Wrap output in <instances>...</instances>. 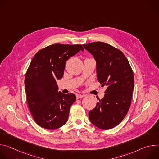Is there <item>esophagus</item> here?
Wrapping results in <instances>:
<instances>
[{"instance_id":"obj_1","label":"esophagus","mask_w":159,"mask_h":159,"mask_svg":"<svg viewBox=\"0 0 159 159\" xmlns=\"http://www.w3.org/2000/svg\"><path fill=\"white\" fill-rule=\"evenodd\" d=\"M84 96H85V95H84V94H77V96H76V97H77V99H79V98H83V97H84Z\"/></svg>"}]
</instances>
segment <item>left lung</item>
<instances>
[{
	"label": "left lung",
	"instance_id": "8db88e82",
	"mask_svg": "<svg viewBox=\"0 0 159 159\" xmlns=\"http://www.w3.org/2000/svg\"><path fill=\"white\" fill-rule=\"evenodd\" d=\"M96 61L98 80L107 85L105 95L96 106L89 112V120L102 129H109L119 125L130 107L134 87L131 67L125 55L118 49L104 42L83 44Z\"/></svg>",
	"mask_w": 159,
	"mask_h": 159
}]
</instances>
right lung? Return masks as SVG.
<instances>
[{"instance_id": "obj_1", "label": "right lung", "mask_w": 159, "mask_h": 159, "mask_svg": "<svg viewBox=\"0 0 159 159\" xmlns=\"http://www.w3.org/2000/svg\"><path fill=\"white\" fill-rule=\"evenodd\" d=\"M80 50L84 51L80 44H53L33 57L25 84L31 114L41 127L55 129L67 122L76 96L58 91L56 80L62 78L66 61Z\"/></svg>"}]
</instances>
